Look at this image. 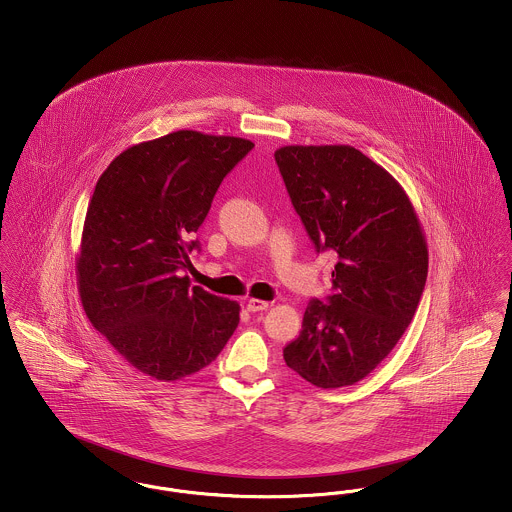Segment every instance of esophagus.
<instances>
[{"mask_svg":"<svg viewBox=\"0 0 512 512\" xmlns=\"http://www.w3.org/2000/svg\"><path fill=\"white\" fill-rule=\"evenodd\" d=\"M268 307H270V303L263 301V299H249V301H247V311H249V313L267 311Z\"/></svg>","mask_w":512,"mask_h":512,"instance_id":"esophagus-1","label":"esophagus"}]
</instances>
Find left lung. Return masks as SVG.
Wrapping results in <instances>:
<instances>
[{
	"mask_svg": "<svg viewBox=\"0 0 512 512\" xmlns=\"http://www.w3.org/2000/svg\"><path fill=\"white\" fill-rule=\"evenodd\" d=\"M293 209L317 247L334 249L328 303L313 299L284 361L322 390L353 386L411 324L428 274V245L403 186L351 146L274 151Z\"/></svg>",
	"mask_w": 512,
	"mask_h": 512,
	"instance_id": "1",
	"label": "left lung"
}]
</instances>
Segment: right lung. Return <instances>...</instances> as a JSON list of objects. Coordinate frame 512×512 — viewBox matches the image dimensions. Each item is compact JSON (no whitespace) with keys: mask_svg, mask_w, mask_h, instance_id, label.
Returning <instances> with one entry per match:
<instances>
[{"mask_svg":"<svg viewBox=\"0 0 512 512\" xmlns=\"http://www.w3.org/2000/svg\"><path fill=\"white\" fill-rule=\"evenodd\" d=\"M253 146L176 130L124 149L99 176L76 257L80 301L122 359L159 382L211 365L238 328L240 305L190 288L182 270L222 178Z\"/></svg>","mask_w":512,"mask_h":512,"instance_id":"right-lung-1","label":"right lung"}]
</instances>
